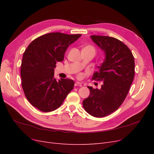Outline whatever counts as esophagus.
I'll return each instance as SVG.
<instances>
[{"label":"esophagus","mask_w":154,"mask_h":154,"mask_svg":"<svg viewBox=\"0 0 154 154\" xmlns=\"http://www.w3.org/2000/svg\"><path fill=\"white\" fill-rule=\"evenodd\" d=\"M74 86H76V87H82V85L81 83L76 82L75 83H74Z\"/></svg>","instance_id":"1"}]
</instances>
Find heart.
<instances>
[{"label": "heart", "mask_w": 154, "mask_h": 154, "mask_svg": "<svg viewBox=\"0 0 154 154\" xmlns=\"http://www.w3.org/2000/svg\"><path fill=\"white\" fill-rule=\"evenodd\" d=\"M87 48H91V49H92V50H94V49H93V48L92 47H91V46H89V47H87Z\"/></svg>", "instance_id": "obj_1"}]
</instances>
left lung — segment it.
Masks as SVG:
<instances>
[{
	"mask_svg": "<svg viewBox=\"0 0 154 154\" xmlns=\"http://www.w3.org/2000/svg\"><path fill=\"white\" fill-rule=\"evenodd\" d=\"M91 38L105 54L92 76L103 84L100 89L87 87L90 95L83 101V106L90 115L101 118L118 110L124 101L134 80V58L127 45L113 37L92 35Z\"/></svg>",
	"mask_w": 154,
	"mask_h": 154,
	"instance_id": "1",
	"label": "left lung"
}]
</instances>
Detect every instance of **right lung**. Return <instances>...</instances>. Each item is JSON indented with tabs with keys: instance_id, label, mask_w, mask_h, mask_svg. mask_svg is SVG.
Instances as JSON below:
<instances>
[{
	"instance_id": "1",
	"label": "right lung",
	"mask_w": 154,
	"mask_h": 154,
	"mask_svg": "<svg viewBox=\"0 0 154 154\" xmlns=\"http://www.w3.org/2000/svg\"><path fill=\"white\" fill-rule=\"evenodd\" d=\"M82 36L51 32L34 40L23 54L22 86L26 98L38 110L48 112L61 106L74 82L54 76L57 62H62L69 46Z\"/></svg>"
}]
</instances>
